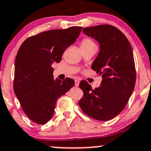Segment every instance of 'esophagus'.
I'll list each match as a JSON object with an SVG mask.
<instances>
[{
    "label": "esophagus",
    "mask_w": 151,
    "mask_h": 151,
    "mask_svg": "<svg viewBox=\"0 0 151 151\" xmlns=\"http://www.w3.org/2000/svg\"><path fill=\"white\" fill-rule=\"evenodd\" d=\"M74 84H75L76 87H78L79 84V79H75V80H74Z\"/></svg>",
    "instance_id": "34e87169"
}]
</instances>
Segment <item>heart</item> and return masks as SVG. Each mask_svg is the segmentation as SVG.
Segmentation results:
<instances>
[{
	"label": "heart",
	"instance_id": "b5f03b06",
	"mask_svg": "<svg viewBox=\"0 0 151 151\" xmlns=\"http://www.w3.org/2000/svg\"><path fill=\"white\" fill-rule=\"evenodd\" d=\"M92 46H95V44H94L93 41H92L89 38H84L80 42L81 49H85V48L90 47Z\"/></svg>",
	"mask_w": 151,
	"mask_h": 151
}]
</instances>
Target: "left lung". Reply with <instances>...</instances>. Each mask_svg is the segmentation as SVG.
I'll return each instance as SVG.
<instances>
[{
  "instance_id": "obj_1",
  "label": "left lung",
  "mask_w": 151,
  "mask_h": 151,
  "mask_svg": "<svg viewBox=\"0 0 151 151\" xmlns=\"http://www.w3.org/2000/svg\"><path fill=\"white\" fill-rule=\"evenodd\" d=\"M83 32L100 44V51L91 67L102 80L94 89L81 81L84 95L79 105L87 115L107 121L125 108L134 89L136 72L132 47L123 33L111 25L84 28Z\"/></svg>"
}]
</instances>
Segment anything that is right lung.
Returning a JSON list of instances; mask_svg holds the SVG:
<instances>
[{
	"label": "right lung",
	"instance_id": "1",
	"mask_svg": "<svg viewBox=\"0 0 151 151\" xmlns=\"http://www.w3.org/2000/svg\"><path fill=\"white\" fill-rule=\"evenodd\" d=\"M82 27L43 31L29 37L15 60L14 89L31 120L44 125L51 120L56 102L74 85L71 78L54 79L51 64L59 63L64 51L75 42Z\"/></svg>",
	"mask_w": 151,
	"mask_h": 151
}]
</instances>
